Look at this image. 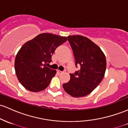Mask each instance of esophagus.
<instances>
[{
    "mask_svg": "<svg viewBox=\"0 0 128 128\" xmlns=\"http://www.w3.org/2000/svg\"><path fill=\"white\" fill-rule=\"evenodd\" d=\"M57 73L58 74H62L63 73V72H62V71H60V70H57Z\"/></svg>",
    "mask_w": 128,
    "mask_h": 128,
    "instance_id": "esophagus-1",
    "label": "esophagus"
}]
</instances>
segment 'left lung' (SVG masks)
Segmentation results:
<instances>
[{"label": "left lung", "mask_w": 128, "mask_h": 128, "mask_svg": "<svg viewBox=\"0 0 128 128\" xmlns=\"http://www.w3.org/2000/svg\"><path fill=\"white\" fill-rule=\"evenodd\" d=\"M75 60L80 67L70 80L62 84L64 90L73 97H82L90 94L99 85L106 69V56L101 48L90 39L81 35L68 36Z\"/></svg>", "instance_id": "1"}]
</instances>
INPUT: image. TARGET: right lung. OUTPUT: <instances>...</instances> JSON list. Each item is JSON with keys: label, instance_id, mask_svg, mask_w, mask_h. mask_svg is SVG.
I'll list each match as a JSON object with an SVG mask.
<instances>
[{"label": "right lung", "instance_id": "1", "mask_svg": "<svg viewBox=\"0 0 128 128\" xmlns=\"http://www.w3.org/2000/svg\"><path fill=\"white\" fill-rule=\"evenodd\" d=\"M67 38L42 33L22 46L16 54L14 68L18 79L26 89L38 92L46 89L56 70L46 67L58 46Z\"/></svg>", "mask_w": 128, "mask_h": 128}]
</instances>
